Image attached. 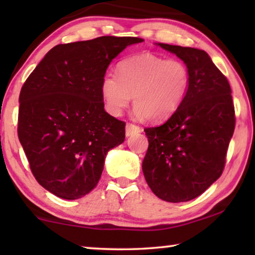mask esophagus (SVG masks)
I'll return each instance as SVG.
<instances>
[{"mask_svg":"<svg viewBox=\"0 0 255 255\" xmlns=\"http://www.w3.org/2000/svg\"><path fill=\"white\" fill-rule=\"evenodd\" d=\"M140 132V128L136 126V125L132 124H127L126 125V136H131L133 133Z\"/></svg>","mask_w":255,"mask_h":255,"instance_id":"esophagus-1","label":"esophagus"}]
</instances>
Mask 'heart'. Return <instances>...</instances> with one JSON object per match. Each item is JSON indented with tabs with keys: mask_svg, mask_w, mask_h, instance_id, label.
Returning a JSON list of instances; mask_svg holds the SVG:
<instances>
[{
	"mask_svg": "<svg viewBox=\"0 0 255 255\" xmlns=\"http://www.w3.org/2000/svg\"><path fill=\"white\" fill-rule=\"evenodd\" d=\"M189 85L190 73L183 62L141 53L122 60L118 76H103L101 94L111 115L122 114L132 96L137 117L162 122L178 110Z\"/></svg>",
	"mask_w": 255,
	"mask_h": 255,
	"instance_id": "obj_1",
	"label": "heart"
}]
</instances>
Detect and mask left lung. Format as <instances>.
Masks as SVG:
<instances>
[{"label":"left lung","instance_id":"1","mask_svg":"<svg viewBox=\"0 0 255 255\" xmlns=\"http://www.w3.org/2000/svg\"><path fill=\"white\" fill-rule=\"evenodd\" d=\"M156 45L183 60L190 85L178 110L165 123L144 129L148 149L141 167L148 187L159 199L189 201L223 173L235 128L232 90L205 50Z\"/></svg>","mask_w":255,"mask_h":255}]
</instances>
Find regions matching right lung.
I'll use <instances>...</instances> for the list:
<instances>
[{"instance_id": "add662e5", "label": "right lung", "mask_w": 255, "mask_h": 255, "mask_svg": "<svg viewBox=\"0 0 255 255\" xmlns=\"http://www.w3.org/2000/svg\"><path fill=\"white\" fill-rule=\"evenodd\" d=\"M137 37H99L57 45L21 89L18 135L34 178L62 199L88 195L105 158L124 143V122L105 110L101 82L108 66Z\"/></svg>"}]
</instances>
